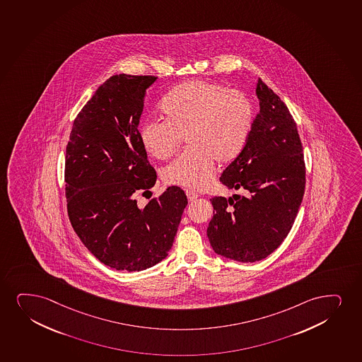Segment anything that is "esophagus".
Returning a JSON list of instances; mask_svg holds the SVG:
<instances>
[{
	"mask_svg": "<svg viewBox=\"0 0 362 362\" xmlns=\"http://www.w3.org/2000/svg\"><path fill=\"white\" fill-rule=\"evenodd\" d=\"M185 194H187V201H189V202H192V201L197 200V197H199L197 192H190V190H187Z\"/></svg>",
	"mask_w": 362,
	"mask_h": 362,
	"instance_id": "esophagus-1",
	"label": "esophagus"
}]
</instances>
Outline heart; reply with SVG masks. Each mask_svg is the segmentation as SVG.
<instances>
[{"mask_svg": "<svg viewBox=\"0 0 362 362\" xmlns=\"http://www.w3.org/2000/svg\"><path fill=\"white\" fill-rule=\"evenodd\" d=\"M161 111L165 121L150 119L140 127V143L148 156L163 161L187 139L189 150L161 175L165 183L189 189L209 184L214 161L226 163L240 153L254 119L245 95L210 81L179 85L163 98Z\"/></svg>", "mask_w": 362, "mask_h": 362, "instance_id": "heart-1", "label": "heart"}]
</instances>
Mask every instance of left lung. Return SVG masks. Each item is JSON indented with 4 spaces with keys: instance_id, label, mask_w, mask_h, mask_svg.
Returning a JSON list of instances; mask_svg holds the SVG:
<instances>
[{
    "instance_id": "8db88e82",
    "label": "left lung",
    "mask_w": 362,
    "mask_h": 362,
    "mask_svg": "<svg viewBox=\"0 0 362 362\" xmlns=\"http://www.w3.org/2000/svg\"><path fill=\"white\" fill-rule=\"evenodd\" d=\"M259 111L237 158L219 177L246 197L210 199L214 217L207 237L216 254L256 262L281 245L291 232L305 192V162L294 118L278 95L259 79Z\"/></svg>"
}]
</instances>
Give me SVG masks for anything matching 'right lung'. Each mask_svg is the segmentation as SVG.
<instances>
[{"label":"right lung","mask_w":362,"mask_h":362,"mask_svg":"<svg viewBox=\"0 0 362 362\" xmlns=\"http://www.w3.org/2000/svg\"><path fill=\"white\" fill-rule=\"evenodd\" d=\"M156 79L111 76L76 116L66 148L71 227L100 262L117 271L139 272L165 259L187 205L179 187L144 209L134 197L156 183L138 130L145 93Z\"/></svg>","instance_id":"obj_1"}]
</instances>
